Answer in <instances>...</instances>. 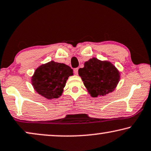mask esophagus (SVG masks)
<instances>
[{
	"instance_id": "obj_1",
	"label": "esophagus",
	"mask_w": 151,
	"mask_h": 151,
	"mask_svg": "<svg viewBox=\"0 0 151 151\" xmlns=\"http://www.w3.org/2000/svg\"><path fill=\"white\" fill-rule=\"evenodd\" d=\"M78 69L77 68H76L74 69V72H75V75H78Z\"/></svg>"
}]
</instances>
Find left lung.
Segmentation results:
<instances>
[{
  "label": "left lung",
  "mask_w": 151,
  "mask_h": 151,
  "mask_svg": "<svg viewBox=\"0 0 151 151\" xmlns=\"http://www.w3.org/2000/svg\"><path fill=\"white\" fill-rule=\"evenodd\" d=\"M84 86L92 97L105 96L115 90L120 80V73L109 61L90 59L78 69Z\"/></svg>",
  "instance_id": "obj_1"
}]
</instances>
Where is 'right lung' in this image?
Returning <instances> with one entry per match:
<instances>
[{"instance_id":"1","label":"right lung","mask_w":151,"mask_h":151,"mask_svg":"<svg viewBox=\"0 0 151 151\" xmlns=\"http://www.w3.org/2000/svg\"><path fill=\"white\" fill-rule=\"evenodd\" d=\"M73 75V70L68 65L51 61L35 70L31 82L41 96L47 99H57L61 96L68 78Z\"/></svg>"}]
</instances>
